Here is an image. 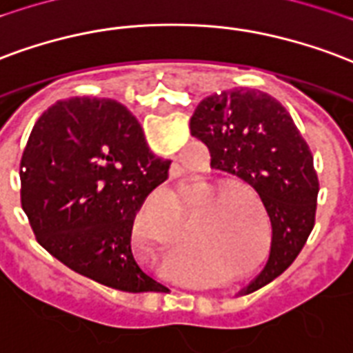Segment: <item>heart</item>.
I'll return each instance as SVG.
<instances>
[{
  "instance_id": "heart-1",
  "label": "heart",
  "mask_w": 353,
  "mask_h": 353,
  "mask_svg": "<svg viewBox=\"0 0 353 353\" xmlns=\"http://www.w3.org/2000/svg\"><path fill=\"white\" fill-rule=\"evenodd\" d=\"M224 190L221 181H200L190 194L189 205L194 208L205 198L215 196ZM170 211L174 219H181V208L176 202ZM202 216L194 226V237L202 247L203 254L221 256L232 262H245L252 256L254 249V215L249 205H245V196L237 190H226L223 195L205 202L196 211V219ZM200 252V250H198Z\"/></svg>"
}]
</instances>
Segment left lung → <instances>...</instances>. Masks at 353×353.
I'll return each instance as SVG.
<instances>
[{
	"label": "left lung",
	"mask_w": 353,
	"mask_h": 353,
	"mask_svg": "<svg viewBox=\"0 0 353 353\" xmlns=\"http://www.w3.org/2000/svg\"><path fill=\"white\" fill-rule=\"evenodd\" d=\"M190 134L208 145L211 168L249 183L270 215V260L247 286L256 292L288 270L314 228L320 185L312 153L283 104L243 88L205 97Z\"/></svg>",
	"instance_id": "obj_1"
}]
</instances>
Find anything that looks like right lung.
<instances>
[{
	"mask_svg": "<svg viewBox=\"0 0 353 353\" xmlns=\"http://www.w3.org/2000/svg\"><path fill=\"white\" fill-rule=\"evenodd\" d=\"M168 170L123 104L72 97L52 104L31 130L20 163L22 208L39 245L72 271L130 294L163 292L132 256L130 232Z\"/></svg>",
	"mask_w": 353,
	"mask_h": 353,
	"instance_id": "1",
	"label": "right lung"
}]
</instances>
